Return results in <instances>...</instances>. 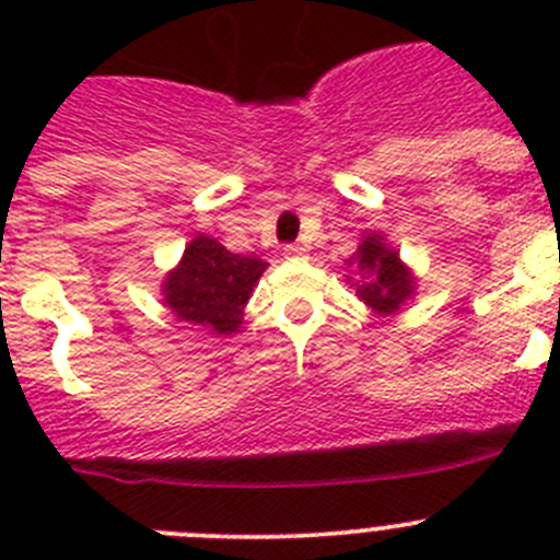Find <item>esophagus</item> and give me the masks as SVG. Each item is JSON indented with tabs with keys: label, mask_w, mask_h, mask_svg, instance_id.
<instances>
[{
	"label": "esophagus",
	"mask_w": 560,
	"mask_h": 560,
	"mask_svg": "<svg viewBox=\"0 0 560 560\" xmlns=\"http://www.w3.org/2000/svg\"><path fill=\"white\" fill-rule=\"evenodd\" d=\"M283 255L285 257H303L305 255V246L303 244H285L283 246Z\"/></svg>",
	"instance_id": "34e87169"
}]
</instances>
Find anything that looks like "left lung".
<instances>
[{
    "mask_svg": "<svg viewBox=\"0 0 560 560\" xmlns=\"http://www.w3.org/2000/svg\"><path fill=\"white\" fill-rule=\"evenodd\" d=\"M355 255H359V269L368 275V280L355 289L359 296L378 314H393L412 294V277L400 266L398 252L387 249L378 235H370Z\"/></svg>",
    "mask_w": 560,
    "mask_h": 560,
    "instance_id": "obj_1",
    "label": "left lung"
}]
</instances>
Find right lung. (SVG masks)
Returning <instances> with one entry per match:
<instances>
[{"label": "right lung", "instance_id": "1", "mask_svg": "<svg viewBox=\"0 0 560 560\" xmlns=\"http://www.w3.org/2000/svg\"><path fill=\"white\" fill-rule=\"evenodd\" d=\"M266 264L255 255H232L212 237L199 235L185 249L179 269L165 280V303L185 323L232 334Z\"/></svg>", "mask_w": 560, "mask_h": 560}]
</instances>
